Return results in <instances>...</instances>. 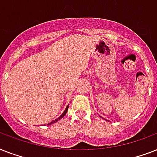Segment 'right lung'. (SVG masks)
<instances>
[{
    "label": "right lung",
    "instance_id": "1",
    "mask_svg": "<svg viewBox=\"0 0 157 157\" xmlns=\"http://www.w3.org/2000/svg\"><path fill=\"white\" fill-rule=\"evenodd\" d=\"M67 109H68V106H67L66 109L64 110V112H63V114H62L61 116H60V117H59V118H57L56 120H54V121L50 122V123H49V124H47V125H50V124H54V123H55V122H57V121H59V120H60V119H62V118H63V117L64 116H65V115H66L67 112Z\"/></svg>",
    "mask_w": 157,
    "mask_h": 157
}]
</instances>
